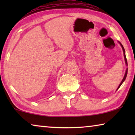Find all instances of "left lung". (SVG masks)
Instances as JSON below:
<instances>
[{"label":"left lung","mask_w":135,"mask_h":135,"mask_svg":"<svg viewBox=\"0 0 135 135\" xmlns=\"http://www.w3.org/2000/svg\"><path fill=\"white\" fill-rule=\"evenodd\" d=\"M120 43V42H119ZM120 45L122 46V49H123V53H124V59H125V62H126V64L127 65V59H126V55H125V50H124V47H123V45H122V43H120ZM127 70H126V73H125V75H124V78L123 79V80H122V82H121L120 83V85H119V86L118 87V88H117V89L118 88H120V86L122 85V83H123V81H124V80H125V79H126V76H127Z\"/></svg>","instance_id":"left-lung-1"}]
</instances>
